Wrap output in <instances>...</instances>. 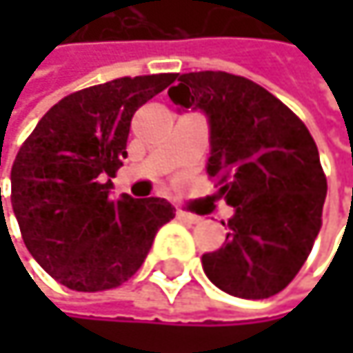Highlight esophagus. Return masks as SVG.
Instances as JSON below:
<instances>
[{
	"label": "esophagus",
	"mask_w": 353,
	"mask_h": 353,
	"mask_svg": "<svg viewBox=\"0 0 353 353\" xmlns=\"http://www.w3.org/2000/svg\"><path fill=\"white\" fill-rule=\"evenodd\" d=\"M177 219H179V221H185V223H200V216H198V214L183 212V210H177Z\"/></svg>",
	"instance_id": "34e87169"
}]
</instances>
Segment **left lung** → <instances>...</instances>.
<instances>
[{
	"label": "left lung",
	"mask_w": 353,
	"mask_h": 353,
	"mask_svg": "<svg viewBox=\"0 0 353 353\" xmlns=\"http://www.w3.org/2000/svg\"><path fill=\"white\" fill-rule=\"evenodd\" d=\"M168 94L179 112L206 116V172L233 206L223 247L202 255L204 274L239 299L278 294L313 249L327 196L309 128L268 90L225 71L183 73Z\"/></svg>",
	"instance_id": "left-lung-1"
}]
</instances>
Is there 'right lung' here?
Wrapping results in <instances>:
<instances>
[{"instance_id": "add662e5", "label": "right lung", "mask_w": 353, "mask_h": 353, "mask_svg": "<svg viewBox=\"0 0 353 353\" xmlns=\"http://www.w3.org/2000/svg\"><path fill=\"white\" fill-rule=\"evenodd\" d=\"M176 77H120L75 92L50 108L20 147L12 208L28 251L63 286H120L145 261L159 227L176 216L163 198H110L132 114Z\"/></svg>"}]
</instances>
